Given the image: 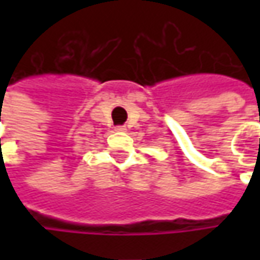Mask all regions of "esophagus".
Here are the masks:
<instances>
[{"mask_svg":"<svg viewBox=\"0 0 260 260\" xmlns=\"http://www.w3.org/2000/svg\"><path fill=\"white\" fill-rule=\"evenodd\" d=\"M125 130H127L125 125H117V127H115V132H118V133H124Z\"/></svg>","mask_w":260,"mask_h":260,"instance_id":"esophagus-1","label":"esophagus"}]
</instances>
